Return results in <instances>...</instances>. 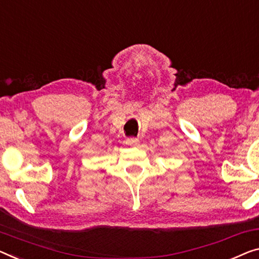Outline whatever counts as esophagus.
I'll return each mask as SVG.
<instances>
[{"mask_svg": "<svg viewBox=\"0 0 259 259\" xmlns=\"http://www.w3.org/2000/svg\"><path fill=\"white\" fill-rule=\"evenodd\" d=\"M125 143H126V144H128V145L136 146V145L140 144V140H137V138H135V137H131V138H128V140L125 141Z\"/></svg>", "mask_w": 259, "mask_h": 259, "instance_id": "esophagus-1", "label": "esophagus"}]
</instances>
